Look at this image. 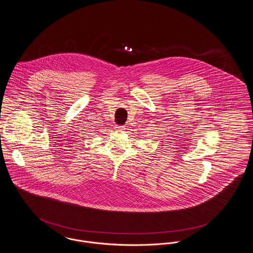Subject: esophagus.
Wrapping results in <instances>:
<instances>
[{
	"instance_id": "1",
	"label": "esophagus",
	"mask_w": 253,
	"mask_h": 253,
	"mask_svg": "<svg viewBox=\"0 0 253 253\" xmlns=\"http://www.w3.org/2000/svg\"><path fill=\"white\" fill-rule=\"evenodd\" d=\"M116 130L119 131V132H122V131L125 130V126H123V125H117L116 126Z\"/></svg>"
}]
</instances>
